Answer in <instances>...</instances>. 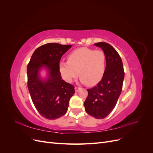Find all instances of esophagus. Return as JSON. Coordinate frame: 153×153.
Wrapping results in <instances>:
<instances>
[{"instance_id": "esophagus-1", "label": "esophagus", "mask_w": 153, "mask_h": 153, "mask_svg": "<svg viewBox=\"0 0 153 153\" xmlns=\"http://www.w3.org/2000/svg\"><path fill=\"white\" fill-rule=\"evenodd\" d=\"M81 89L80 87H75V92H78L79 91V90Z\"/></svg>"}]
</instances>
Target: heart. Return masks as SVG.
<instances>
[{"instance_id": "heart-1", "label": "heart", "mask_w": 153, "mask_h": 153, "mask_svg": "<svg viewBox=\"0 0 153 153\" xmlns=\"http://www.w3.org/2000/svg\"><path fill=\"white\" fill-rule=\"evenodd\" d=\"M68 61L59 64V70L63 79L71 82L79 73L83 84L94 85L102 79L106 66V55L101 50L82 47L68 55Z\"/></svg>"}]
</instances>
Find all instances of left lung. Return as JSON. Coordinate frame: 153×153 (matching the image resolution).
<instances>
[{
	"instance_id": "1",
	"label": "left lung",
	"mask_w": 153,
	"mask_h": 153,
	"mask_svg": "<svg viewBox=\"0 0 153 153\" xmlns=\"http://www.w3.org/2000/svg\"><path fill=\"white\" fill-rule=\"evenodd\" d=\"M106 55V68L103 76L96 86L88 89L84 102L86 112L96 119H104L116 105L121 93L124 78L121 57L110 44L100 42L94 44Z\"/></svg>"
}]
</instances>
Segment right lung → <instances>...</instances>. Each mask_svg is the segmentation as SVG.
Wrapping results in <instances>:
<instances>
[{
    "instance_id": "obj_1",
    "label": "right lung",
    "mask_w": 153,
    "mask_h": 153,
    "mask_svg": "<svg viewBox=\"0 0 153 153\" xmlns=\"http://www.w3.org/2000/svg\"><path fill=\"white\" fill-rule=\"evenodd\" d=\"M71 45L51 43L37 48L27 66V87L32 102L42 116L53 120L68 110L69 100L75 93V87L62 80L59 64L62 55ZM48 70V78L42 80L40 69Z\"/></svg>"
}]
</instances>
